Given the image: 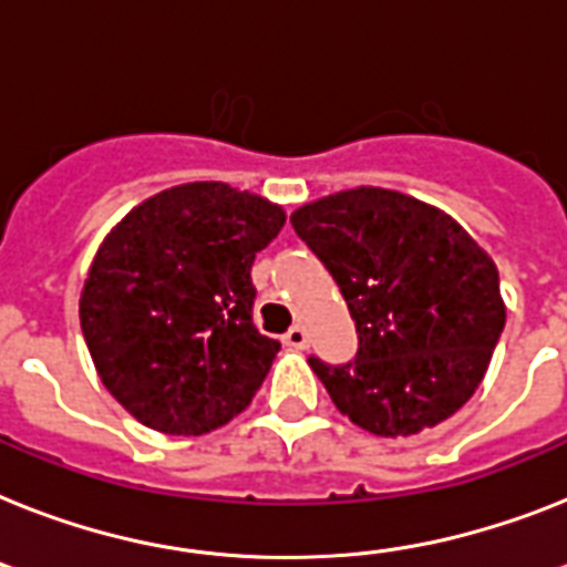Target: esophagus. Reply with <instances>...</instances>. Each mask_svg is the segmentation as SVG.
I'll return each mask as SVG.
<instances>
[{
    "instance_id": "obj_1",
    "label": "esophagus",
    "mask_w": 567,
    "mask_h": 567,
    "mask_svg": "<svg viewBox=\"0 0 567 567\" xmlns=\"http://www.w3.org/2000/svg\"><path fill=\"white\" fill-rule=\"evenodd\" d=\"M307 330H303L301 324H292L287 330V336H284V344H287V348H292V350H303L307 348Z\"/></svg>"
}]
</instances>
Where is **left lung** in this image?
<instances>
[{"instance_id": "1", "label": "left lung", "mask_w": 567, "mask_h": 567, "mask_svg": "<svg viewBox=\"0 0 567 567\" xmlns=\"http://www.w3.org/2000/svg\"><path fill=\"white\" fill-rule=\"evenodd\" d=\"M289 223L357 321L353 362L310 359L336 409L377 437H411L463 409L507 321L489 251L437 205L373 185L301 205Z\"/></svg>"}]
</instances>
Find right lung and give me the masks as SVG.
Returning a JSON list of instances; mask_svg holds the SVG:
<instances>
[{"label": "right lung", "instance_id": "obj_1", "mask_svg": "<svg viewBox=\"0 0 567 567\" xmlns=\"http://www.w3.org/2000/svg\"><path fill=\"white\" fill-rule=\"evenodd\" d=\"M287 210L226 182L147 196L97 246L81 330L115 400L153 432L208 434L264 385L280 344L251 324V264Z\"/></svg>", "mask_w": 567, "mask_h": 567}]
</instances>
